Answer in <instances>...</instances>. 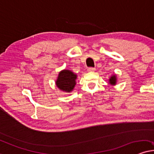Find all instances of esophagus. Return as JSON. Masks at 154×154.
I'll list each match as a JSON object with an SVG mask.
<instances>
[{"mask_svg": "<svg viewBox=\"0 0 154 154\" xmlns=\"http://www.w3.org/2000/svg\"><path fill=\"white\" fill-rule=\"evenodd\" d=\"M95 70H96V68H88V72H94Z\"/></svg>", "mask_w": 154, "mask_h": 154, "instance_id": "obj_1", "label": "esophagus"}]
</instances>
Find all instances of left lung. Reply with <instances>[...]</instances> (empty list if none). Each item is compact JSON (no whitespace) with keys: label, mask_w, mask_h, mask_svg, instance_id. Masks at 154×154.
<instances>
[{"label":"left lung","mask_w":154,"mask_h":154,"mask_svg":"<svg viewBox=\"0 0 154 154\" xmlns=\"http://www.w3.org/2000/svg\"><path fill=\"white\" fill-rule=\"evenodd\" d=\"M117 82V77L116 74H112L109 79V83L111 86H115Z\"/></svg>","instance_id":"1"}]
</instances>
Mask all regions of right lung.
Segmentation results:
<instances>
[{
    "label": "right lung",
    "instance_id": "obj_1",
    "mask_svg": "<svg viewBox=\"0 0 154 154\" xmlns=\"http://www.w3.org/2000/svg\"><path fill=\"white\" fill-rule=\"evenodd\" d=\"M76 79V74L70 70L63 69L58 73L56 81V85L57 88L62 91L71 93L75 88Z\"/></svg>",
    "mask_w": 154,
    "mask_h": 154
}]
</instances>
